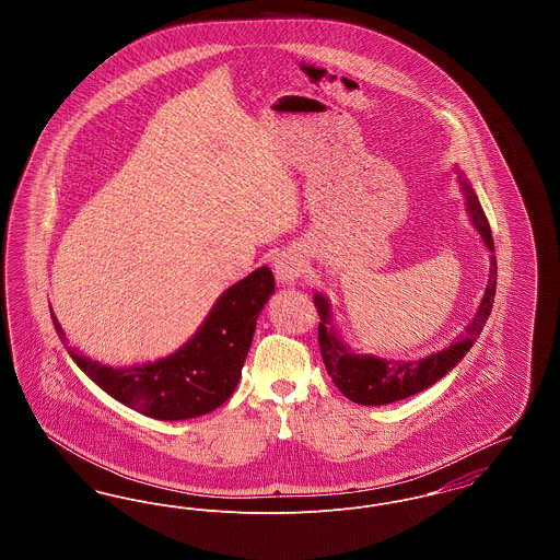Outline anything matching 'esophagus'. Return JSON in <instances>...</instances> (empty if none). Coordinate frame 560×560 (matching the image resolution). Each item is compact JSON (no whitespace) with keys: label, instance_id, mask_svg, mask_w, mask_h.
Masks as SVG:
<instances>
[{"label":"esophagus","instance_id":"34e87169","mask_svg":"<svg viewBox=\"0 0 560 560\" xmlns=\"http://www.w3.org/2000/svg\"><path fill=\"white\" fill-rule=\"evenodd\" d=\"M272 268H275V277H277L279 283L292 285L293 281L304 272L306 260H304V256H302L300 252L285 249V252H281V254L275 256Z\"/></svg>","mask_w":560,"mask_h":560}]
</instances>
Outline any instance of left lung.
Instances as JSON below:
<instances>
[{"label":"left lung","instance_id":"left-lung-1","mask_svg":"<svg viewBox=\"0 0 560 560\" xmlns=\"http://www.w3.org/2000/svg\"><path fill=\"white\" fill-rule=\"evenodd\" d=\"M455 172L466 199L468 218L477 229L485 247L489 249V279L477 308V315L466 325L464 334L453 342L452 347L436 350L418 361H393V359L388 361L375 354L354 352L334 329L329 300L319 292L313 295L320 319L319 347L325 370L338 386V390L347 399L354 400L359 405H388L427 390L445 373L452 372L453 368L466 357V352L477 342L485 323L489 319V313L493 308V298H495V285H498V262L493 254L495 252L493 237L475 188L459 167H455Z\"/></svg>","mask_w":560,"mask_h":560}]
</instances>
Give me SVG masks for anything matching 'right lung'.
<instances>
[{"label":"right lung","instance_id":"1","mask_svg":"<svg viewBox=\"0 0 560 560\" xmlns=\"http://www.w3.org/2000/svg\"><path fill=\"white\" fill-rule=\"evenodd\" d=\"M270 293H275L270 268H256L220 293L188 342L153 363L110 368L78 354L71 347L67 350L81 372L133 411L163 422L190 420L220 407L237 388L256 320ZM50 315L58 338L67 342L52 308Z\"/></svg>","mask_w":560,"mask_h":560}]
</instances>
